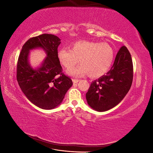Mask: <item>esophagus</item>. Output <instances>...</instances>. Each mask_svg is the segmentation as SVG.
I'll use <instances>...</instances> for the list:
<instances>
[{"label":"esophagus","mask_w":153,"mask_h":153,"mask_svg":"<svg viewBox=\"0 0 153 153\" xmlns=\"http://www.w3.org/2000/svg\"><path fill=\"white\" fill-rule=\"evenodd\" d=\"M72 81L73 82V84H77V83L79 82V80H78V79H73Z\"/></svg>","instance_id":"1"}]
</instances>
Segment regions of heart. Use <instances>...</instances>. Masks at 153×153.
I'll return each mask as SVG.
<instances>
[{"label":"heart","mask_w":153,"mask_h":153,"mask_svg":"<svg viewBox=\"0 0 153 153\" xmlns=\"http://www.w3.org/2000/svg\"><path fill=\"white\" fill-rule=\"evenodd\" d=\"M59 61L65 68H70L78 62L79 65L69 68L66 73L74 77L88 75L98 78L107 72L114 57V49L106 43L80 40L71 45V50L62 48L57 52Z\"/></svg>","instance_id":"b5f03b06"}]
</instances>
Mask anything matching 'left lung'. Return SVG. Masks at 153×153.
Segmentation results:
<instances>
[{
  "label": "left lung",
  "instance_id": "left-lung-1",
  "mask_svg": "<svg viewBox=\"0 0 153 153\" xmlns=\"http://www.w3.org/2000/svg\"><path fill=\"white\" fill-rule=\"evenodd\" d=\"M133 73L130 53L123 46L110 70L91 83L85 95L88 105L98 112H105L115 107L130 89Z\"/></svg>",
  "mask_w": 153,
  "mask_h": 153
}]
</instances>
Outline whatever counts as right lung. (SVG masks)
Segmentation results:
<instances>
[{
    "mask_svg": "<svg viewBox=\"0 0 153 153\" xmlns=\"http://www.w3.org/2000/svg\"><path fill=\"white\" fill-rule=\"evenodd\" d=\"M61 39L43 34L29 39L22 48L17 63L16 78L23 93L38 107L51 110L61 105L72 85L69 77L62 73L57 57ZM43 49L47 55L40 65L33 68L29 61L30 51Z\"/></svg>",
    "mask_w": 153,
    "mask_h": 153,
    "instance_id": "right-lung-1",
    "label": "right lung"
}]
</instances>
